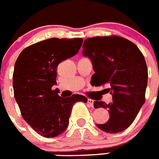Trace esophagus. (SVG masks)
I'll return each instance as SVG.
<instances>
[{"mask_svg": "<svg viewBox=\"0 0 159 159\" xmlns=\"http://www.w3.org/2000/svg\"><path fill=\"white\" fill-rule=\"evenodd\" d=\"M87 103H88V104H89L91 106H94V101H93L92 99H90V98H88V99H87Z\"/></svg>", "mask_w": 159, "mask_h": 159, "instance_id": "obj_1", "label": "esophagus"}]
</instances>
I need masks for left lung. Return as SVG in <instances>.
<instances>
[{
  "label": "left lung",
  "mask_w": 159,
  "mask_h": 159,
  "mask_svg": "<svg viewBox=\"0 0 159 159\" xmlns=\"http://www.w3.org/2000/svg\"><path fill=\"white\" fill-rule=\"evenodd\" d=\"M83 55L92 61L94 86L110 84L105 89L113 101L109 104L95 101L94 107L107 109L108 121L97 125L108 133L125 130L136 119L145 102L148 67L139 48L131 41L116 35L88 38L83 45Z\"/></svg>",
  "instance_id": "left-lung-1"
}]
</instances>
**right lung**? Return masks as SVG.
Returning a JSON list of instances; mask_svg holds the SVG:
<instances>
[{"label":"right lung","instance_id":"add662e5","mask_svg":"<svg viewBox=\"0 0 159 159\" xmlns=\"http://www.w3.org/2000/svg\"><path fill=\"white\" fill-rule=\"evenodd\" d=\"M82 39H49L20 53L12 76L14 96L23 118L38 134L46 138L67 129L74 104L87 98L80 94L61 98L52 90L57 84V67L78 53Z\"/></svg>","mask_w":159,"mask_h":159}]
</instances>
